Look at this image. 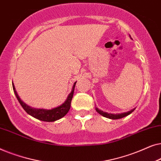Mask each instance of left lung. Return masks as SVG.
Instances as JSON below:
<instances>
[{
  "label": "left lung",
  "instance_id": "1",
  "mask_svg": "<svg viewBox=\"0 0 161 161\" xmlns=\"http://www.w3.org/2000/svg\"><path fill=\"white\" fill-rule=\"evenodd\" d=\"M131 38V37H130ZM96 111L97 113H99L100 114V115H102L104 116V117H106V118H108V119H121V118H123L125 117V116H128L129 114H130L132 112H133L134 110H135L136 108H133L130 110V111H127V112H125V113H121V114H108L107 113V112H104L103 111H101V110H100L99 108H95Z\"/></svg>",
  "mask_w": 161,
  "mask_h": 161
}]
</instances>
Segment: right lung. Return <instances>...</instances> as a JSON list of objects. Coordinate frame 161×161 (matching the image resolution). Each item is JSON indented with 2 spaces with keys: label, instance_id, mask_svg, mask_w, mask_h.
Instances as JSON below:
<instances>
[{
  "label": "right lung",
  "instance_id": "obj_1",
  "mask_svg": "<svg viewBox=\"0 0 161 161\" xmlns=\"http://www.w3.org/2000/svg\"><path fill=\"white\" fill-rule=\"evenodd\" d=\"M76 82L74 83L72 91L69 94V95L67 96V97L66 99L64 102L61 105H59V106L53 108L49 110L44 108H32L29 106V105H28L27 104H25V103L23 102V100H21V99L19 98V95L17 94L13 82L12 86L17 100L19 101V104L21 105V106L23 107V108L24 110H25L26 113H28L29 115L37 119L44 121V122H55V121L60 119L64 117V116L68 113V111H69L70 106H71V101L72 97H73L75 86Z\"/></svg>",
  "mask_w": 161,
  "mask_h": 161
}]
</instances>
